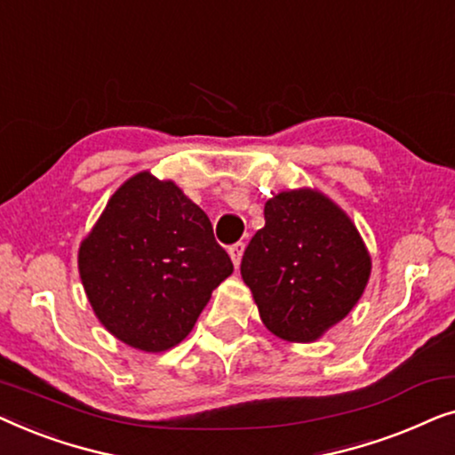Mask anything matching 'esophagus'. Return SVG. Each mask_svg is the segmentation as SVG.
<instances>
[{"mask_svg":"<svg viewBox=\"0 0 455 455\" xmlns=\"http://www.w3.org/2000/svg\"><path fill=\"white\" fill-rule=\"evenodd\" d=\"M242 254H244V244H242V242H235L234 246H229V257H232V263H234L235 269L240 267Z\"/></svg>","mask_w":455,"mask_h":455,"instance_id":"34e87169","label":"esophagus"}]
</instances>
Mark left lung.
<instances>
[{
	"mask_svg": "<svg viewBox=\"0 0 455 455\" xmlns=\"http://www.w3.org/2000/svg\"><path fill=\"white\" fill-rule=\"evenodd\" d=\"M371 254L338 203L316 188L282 190L265 203L240 273L273 335L310 344L346 319L364 294Z\"/></svg>",
	"mask_w": 455,
	"mask_h": 455,
	"instance_id": "8db88e82",
	"label": "left lung"
}]
</instances>
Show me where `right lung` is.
Segmentation results:
<instances>
[{
    "label": "right lung",
    "mask_w": 455,
    "mask_h": 455,
    "mask_svg": "<svg viewBox=\"0 0 455 455\" xmlns=\"http://www.w3.org/2000/svg\"><path fill=\"white\" fill-rule=\"evenodd\" d=\"M232 271L207 213L151 172L134 173L111 195L78 248L80 282L99 323L153 354L192 331Z\"/></svg>",
    "instance_id": "right-lung-1"
}]
</instances>
